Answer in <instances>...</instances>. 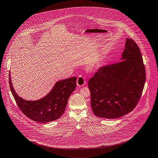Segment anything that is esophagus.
<instances>
[{
  "label": "esophagus",
  "mask_w": 158,
  "mask_h": 158,
  "mask_svg": "<svg viewBox=\"0 0 158 158\" xmlns=\"http://www.w3.org/2000/svg\"><path fill=\"white\" fill-rule=\"evenodd\" d=\"M85 83H86V82H85V78H84L82 76H81V75L78 76V78H77V86H79V87L83 86L85 85Z\"/></svg>",
  "instance_id": "esophagus-1"
}]
</instances>
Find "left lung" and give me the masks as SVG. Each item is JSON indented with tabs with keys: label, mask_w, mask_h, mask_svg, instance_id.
Segmentation results:
<instances>
[{
	"label": "left lung",
	"mask_w": 158,
	"mask_h": 158,
	"mask_svg": "<svg viewBox=\"0 0 158 158\" xmlns=\"http://www.w3.org/2000/svg\"><path fill=\"white\" fill-rule=\"evenodd\" d=\"M119 63L101 68L88 81L90 105L98 117L115 119L131 112L139 100L145 70L139 48L126 38Z\"/></svg>",
	"instance_id": "left-lung-1"
}]
</instances>
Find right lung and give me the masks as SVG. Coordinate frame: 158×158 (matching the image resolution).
I'll return each instance as SVG.
<instances>
[{
	"label": "right lung",
	"instance_id": "obj_1",
	"mask_svg": "<svg viewBox=\"0 0 158 158\" xmlns=\"http://www.w3.org/2000/svg\"><path fill=\"white\" fill-rule=\"evenodd\" d=\"M76 77L58 81L42 98L26 100L15 92L10 71L9 73L10 87L19 109L29 119L42 123L55 121L63 114L68 99L76 88Z\"/></svg>",
	"mask_w": 158,
	"mask_h": 158
}]
</instances>
